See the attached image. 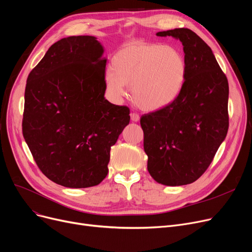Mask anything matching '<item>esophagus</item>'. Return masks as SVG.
<instances>
[{"label":"esophagus","instance_id":"esophagus-1","mask_svg":"<svg viewBox=\"0 0 252 252\" xmlns=\"http://www.w3.org/2000/svg\"><path fill=\"white\" fill-rule=\"evenodd\" d=\"M130 119H132V122H135V123H137V122H139V119H140V116L137 114V113H130Z\"/></svg>","mask_w":252,"mask_h":252}]
</instances>
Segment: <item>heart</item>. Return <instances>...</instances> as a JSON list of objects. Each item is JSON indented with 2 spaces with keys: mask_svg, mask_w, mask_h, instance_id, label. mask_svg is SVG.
<instances>
[{
  "mask_svg": "<svg viewBox=\"0 0 252 252\" xmlns=\"http://www.w3.org/2000/svg\"><path fill=\"white\" fill-rule=\"evenodd\" d=\"M187 63L172 46L140 41L129 42L112 59V69L105 74L106 89L114 100L126 94V86L136 104L145 110L170 105L180 94Z\"/></svg>",
  "mask_w": 252,
  "mask_h": 252,
  "instance_id": "b5f03b06",
  "label": "heart"
}]
</instances>
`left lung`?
Returning <instances> with one entry per match:
<instances>
[{
  "label": "left lung",
  "mask_w": 252,
  "mask_h": 252,
  "mask_svg": "<svg viewBox=\"0 0 252 252\" xmlns=\"http://www.w3.org/2000/svg\"><path fill=\"white\" fill-rule=\"evenodd\" d=\"M181 41L187 72L170 105L144 114L147 170L157 182L179 187L194 182L210 166L228 129V83L211 48L189 29L157 32Z\"/></svg>",
  "instance_id": "8db88e82"
}]
</instances>
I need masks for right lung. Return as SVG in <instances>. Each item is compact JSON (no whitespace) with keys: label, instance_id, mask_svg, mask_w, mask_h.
<instances>
[{"label":"right lung","instance_id":"obj_1","mask_svg":"<svg viewBox=\"0 0 252 252\" xmlns=\"http://www.w3.org/2000/svg\"><path fill=\"white\" fill-rule=\"evenodd\" d=\"M104 47L72 36L49 47L29 75L23 134L41 172L70 189L101 183L129 109L105 99Z\"/></svg>","mask_w":252,"mask_h":252}]
</instances>
